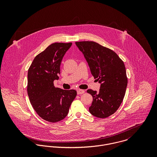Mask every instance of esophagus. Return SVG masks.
<instances>
[{
  "mask_svg": "<svg viewBox=\"0 0 157 157\" xmlns=\"http://www.w3.org/2000/svg\"><path fill=\"white\" fill-rule=\"evenodd\" d=\"M85 93V90H77V94H82Z\"/></svg>",
  "mask_w": 157,
  "mask_h": 157,
  "instance_id": "esophagus-1",
  "label": "esophagus"
}]
</instances>
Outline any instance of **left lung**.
<instances>
[{"label":"left lung","mask_w":157,"mask_h":157,"mask_svg":"<svg viewBox=\"0 0 157 157\" xmlns=\"http://www.w3.org/2000/svg\"><path fill=\"white\" fill-rule=\"evenodd\" d=\"M84 55L92 75L101 84L98 92L88 90L93 97L90 113L98 118L108 117L117 111L128 85L124 62L111 49L92 41L76 42Z\"/></svg>","instance_id":"left-lung-1"}]
</instances>
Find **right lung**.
<instances>
[{
	"mask_svg": "<svg viewBox=\"0 0 157 157\" xmlns=\"http://www.w3.org/2000/svg\"><path fill=\"white\" fill-rule=\"evenodd\" d=\"M72 43H54L34 59L28 72L27 92L35 111L51 123L64 119L77 95L75 90L56 88L60 64Z\"/></svg>",
	"mask_w": 157,
	"mask_h": 157,
	"instance_id": "add662e5",
	"label": "right lung"
}]
</instances>
